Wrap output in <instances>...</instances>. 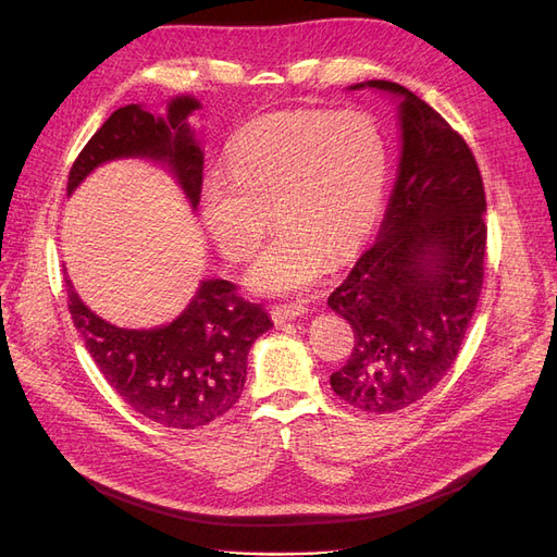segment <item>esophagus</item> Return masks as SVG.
<instances>
[{"mask_svg": "<svg viewBox=\"0 0 557 557\" xmlns=\"http://www.w3.org/2000/svg\"><path fill=\"white\" fill-rule=\"evenodd\" d=\"M309 309L307 307H301V305H276V307H272V320L276 325H281V323H285V320H295V318H299V315H305Z\"/></svg>", "mask_w": 557, "mask_h": 557, "instance_id": "obj_1", "label": "esophagus"}]
</instances>
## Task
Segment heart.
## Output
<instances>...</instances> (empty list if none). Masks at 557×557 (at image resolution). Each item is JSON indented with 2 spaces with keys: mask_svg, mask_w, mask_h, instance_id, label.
<instances>
[{
  "mask_svg": "<svg viewBox=\"0 0 557 557\" xmlns=\"http://www.w3.org/2000/svg\"><path fill=\"white\" fill-rule=\"evenodd\" d=\"M227 174L201 188V218L232 262L256 256L250 290L301 293L325 274L330 258L348 260L372 232L383 201L387 146L362 111H278L248 123L227 150Z\"/></svg>",
  "mask_w": 557,
  "mask_h": 557,
  "instance_id": "b5f03b06",
  "label": "heart"
}]
</instances>
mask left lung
<instances>
[{"mask_svg": "<svg viewBox=\"0 0 557 557\" xmlns=\"http://www.w3.org/2000/svg\"><path fill=\"white\" fill-rule=\"evenodd\" d=\"M399 97L401 158L376 242L327 307L348 320L352 350L330 376L352 409L395 413L423 399L462 348L483 285L485 190L467 141L411 90Z\"/></svg>", "mask_w": 557, "mask_h": 557, "instance_id": "8db88e82", "label": "left lung"}]
</instances>
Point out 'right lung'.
Here are the masks:
<instances>
[{"mask_svg": "<svg viewBox=\"0 0 557 557\" xmlns=\"http://www.w3.org/2000/svg\"><path fill=\"white\" fill-rule=\"evenodd\" d=\"M197 109L195 97H176L164 115L139 104L113 111L74 160L66 193L109 160L148 158L170 166L197 209L205 153L188 125ZM64 283L72 320L99 372L127 407L164 428L195 430L227 413L242 397L252 342L274 325L223 278L201 281L185 311L153 330L107 323L83 305L70 278Z\"/></svg>", "mask_w": 557, "mask_h": 557, "instance_id": "add662e5", "label": "right lung"}]
</instances>
